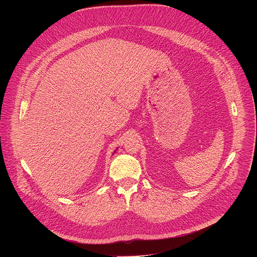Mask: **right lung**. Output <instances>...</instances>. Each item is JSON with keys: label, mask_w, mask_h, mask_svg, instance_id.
<instances>
[{"label": "right lung", "mask_w": 257, "mask_h": 257, "mask_svg": "<svg viewBox=\"0 0 257 257\" xmlns=\"http://www.w3.org/2000/svg\"><path fill=\"white\" fill-rule=\"evenodd\" d=\"M115 153H116V151H115Z\"/></svg>", "instance_id": "add662e5"}]
</instances>
